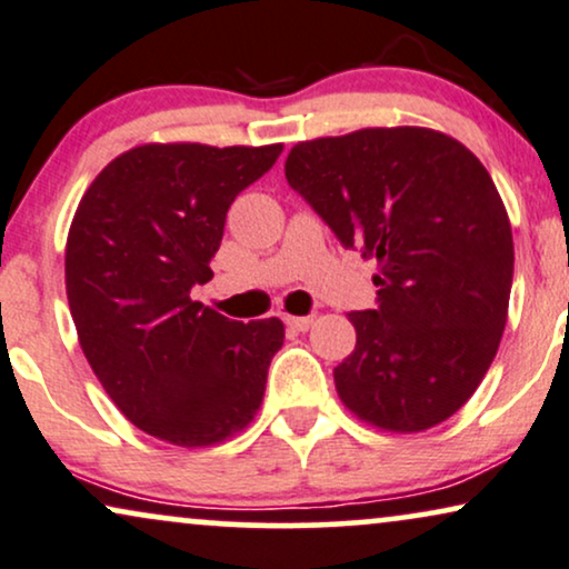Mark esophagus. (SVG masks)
<instances>
[{
    "instance_id": "obj_1",
    "label": "esophagus",
    "mask_w": 569,
    "mask_h": 569,
    "mask_svg": "<svg viewBox=\"0 0 569 569\" xmlns=\"http://www.w3.org/2000/svg\"><path fill=\"white\" fill-rule=\"evenodd\" d=\"M283 322H286V326H289L291 330H301V333H305V330L312 328L315 318H312V315H307V318H291V315H286Z\"/></svg>"
}]
</instances>
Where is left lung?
<instances>
[{"mask_svg":"<svg viewBox=\"0 0 569 569\" xmlns=\"http://www.w3.org/2000/svg\"><path fill=\"white\" fill-rule=\"evenodd\" d=\"M286 181L347 249L376 260L378 307L351 312L357 347L333 370L359 420L417 433L476 393L507 326L512 228L488 170L430 128L301 141Z\"/></svg>","mask_w":569,"mask_h":569,"instance_id":"left-lung-1","label":"left lung"}]
</instances>
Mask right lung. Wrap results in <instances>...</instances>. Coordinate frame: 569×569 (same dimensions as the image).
<instances>
[{"mask_svg": "<svg viewBox=\"0 0 569 569\" xmlns=\"http://www.w3.org/2000/svg\"><path fill=\"white\" fill-rule=\"evenodd\" d=\"M283 143H143L114 157L78 204L64 286L93 376L143 433L212 446L262 405L283 347L278 318L239 322L191 299L212 278L233 199Z\"/></svg>", "mask_w": 569, "mask_h": 569, "instance_id": "1", "label": "right lung"}]
</instances>
